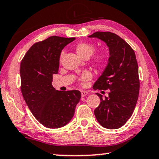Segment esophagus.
I'll use <instances>...</instances> for the list:
<instances>
[{
	"mask_svg": "<svg viewBox=\"0 0 159 159\" xmlns=\"http://www.w3.org/2000/svg\"><path fill=\"white\" fill-rule=\"evenodd\" d=\"M81 96L82 97H85L89 94V92H86V91H81Z\"/></svg>",
	"mask_w": 159,
	"mask_h": 159,
	"instance_id": "1",
	"label": "esophagus"
}]
</instances>
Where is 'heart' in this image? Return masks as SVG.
Returning a JSON list of instances; mask_svg holds the SVG:
<instances>
[{
  "label": "heart",
  "instance_id": "b5f03b06",
  "mask_svg": "<svg viewBox=\"0 0 159 159\" xmlns=\"http://www.w3.org/2000/svg\"><path fill=\"white\" fill-rule=\"evenodd\" d=\"M75 49L77 54L82 58L86 59L92 55V62L94 65L97 67H101L106 62L107 59V55L105 51H99V52H94L95 46L94 43H89V42H81L76 44ZM63 56V52L61 53L60 57V60L61 61ZM92 75L90 72L86 71L81 74L78 78V82L84 85L87 81L92 78Z\"/></svg>",
  "mask_w": 159,
  "mask_h": 159
}]
</instances>
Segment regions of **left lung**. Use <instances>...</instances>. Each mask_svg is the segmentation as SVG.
<instances>
[{
    "label": "left lung",
    "instance_id": "obj_1",
    "mask_svg": "<svg viewBox=\"0 0 159 159\" xmlns=\"http://www.w3.org/2000/svg\"><path fill=\"white\" fill-rule=\"evenodd\" d=\"M105 41L109 47L108 64L95 82L94 90H108V97L100 99L94 110L97 121L103 127L115 129L121 127L132 116L139 92L138 65L132 48L116 34L96 32L89 35Z\"/></svg>",
    "mask_w": 159,
    "mask_h": 159
}]
</instances>
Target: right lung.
I'll use <instances>...</instances> for the list:
<instances>
[{"mask_svg":"<svg viewBox=\"0 0 159 159\" xmlns=\"http://www.w3.org/2000/svg\"><path fill=\"white\" fill-rule=\"evenodd\" d=\"M75 38L54 35L34 43L20 65L21 92L30 111L42 125L50 129L64 126L73 117L81 99L80 91L56 90L52 82L58 73L62 48Z\"/></svg>","mask_w":159,"mask_h":159,"instance_id":"add662e5","label":"right lung"}]
</instances>
